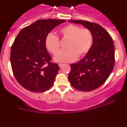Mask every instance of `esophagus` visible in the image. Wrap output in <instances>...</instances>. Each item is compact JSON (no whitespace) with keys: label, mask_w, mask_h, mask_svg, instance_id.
<instances>
[{"label":"esophagus","mask_w":127,"mask_h":127,"mask_svg":"<svg viewBox=\"0 0 127 127\" xmlns=\"http://www.w3.org/2000/svg\"><path fill=\"white\" fill-rule=\"evenodd\" d=\"M64 64H58V65H59V67H60V68H62V67H63V66H64Z\"/></svg>","instance_id":"esophagus-1"}]
</instances>
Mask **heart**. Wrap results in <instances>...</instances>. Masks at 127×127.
<instances>
[{
    "label": "heart",
    "mask_w": 127,
    "mask_h": 127,
    "mask_svg": "<svg viewBox=\"0 0 127 127\" xmlns=\"http://www.w3.org/2000/svg\"><path fill=\"white\" fill-rule=\"evenodd\" d=\"M58 34L63 41H67L65 51L59 53L60 50L59 39L53 33H49L45 39L47 50L56 55L55 60L60 62H70L76 58L83 57L90 50L93 43V35L87 28L69 24L58 30Z\"/></svg>",
    "instance_id": "1"
}]
</instances>
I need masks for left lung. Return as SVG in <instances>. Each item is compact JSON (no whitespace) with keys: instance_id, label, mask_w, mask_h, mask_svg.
I'll return each mask as SVG.
<instances>
[{"instance_id":"left-lung-1","label":"left lung","mask_w":127,"mask_h":127,"mask_svg":"<svg viewBox=\"0 0 127 127\" xmlns=\"http://www.w3.org/2000/svg\"><path fill=\"white\" fill-rule=\"evenodd\" d=\"M90 29L93 44L84 58L70 65L69 82L74 88L90 92L104 83L110 76L115 63L114 46L109 33L100 25L83 20H69Z\"/></svg>"}]
</instances>
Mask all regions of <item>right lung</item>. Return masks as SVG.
Wrapping results in <instances>:
<instances>
[{"label": "right lung", "instance_id": "right-lung-1", "mask_svg": "<svg viewBox=\"0 0 127 127\" xmlns=\"http://www.w3.org/2000/svg\"><path fill=\"white\" fill-rule=\"evenodd\" d=\"M65 22L64 20H39L23 28L11 46L10 60L16 79L27 90L41 93L50 89L60 70L45 46L52 29Z\"/></svg>", "mask_w": 127, "mask_h": 127}]
</instances>
